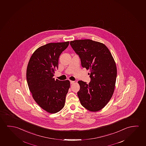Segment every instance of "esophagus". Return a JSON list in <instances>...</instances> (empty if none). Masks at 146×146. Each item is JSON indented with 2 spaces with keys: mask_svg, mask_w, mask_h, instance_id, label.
I'll list each match as a JSON object with an SVG mask.
<instances>
[{
  "mask_svg": "<svg viewBox=\"0 0 146 146\" xmlns=\"http://www.w3.org/2000/svg\"><path fill=\"white\" fill-rule=\"evenodd\" d=\"M70 84H73V83H74V81H71V80H70Z\"/></svg>",
  "mask_w": 146,
  "mask_h": 146,
  "instance_id": "34e87169",
  "label": "esophagus"
}]
</instances>
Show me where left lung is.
<instances>
[{
  "instance_id": "1",
  "label": "left lung",
  "mask_w": 146,
  "mask_h": 146,
  "mask_svg": "<svg viewBox=\"0 0 146 146\" xmlns=\"http://www.w3.org/2000/svg\"><path fill=\"white\" fill-rule=\"evenodd\" d=\"M70 45L80 58L82 67L90 70V83L78 82L80 103L90 111H100L109 102L114 91L117 77L114 60L102 43L82 39L71 41Z\"/></svg>"
}]
</instances>
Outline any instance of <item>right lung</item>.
<instances>
[{
	"label": "right lung",
	"instance_id": "right-lung-1",
	"mask_svg": "<svg viewBox=\"0 0 146 146\" xmlns=\"http://www.w3.org/2000/svg\"><path fill=\"white\" fill-rule=\"evenodd\" d=\"M69 41L49 43L36 49L30 58L26 72L27 83L34 100L50 113H56L65 105L70 86L69 80L53 78L58 68V58Z\"/></svg>",
	"mask_w": 146,
	"mask_h": 146
}]
</instances>
